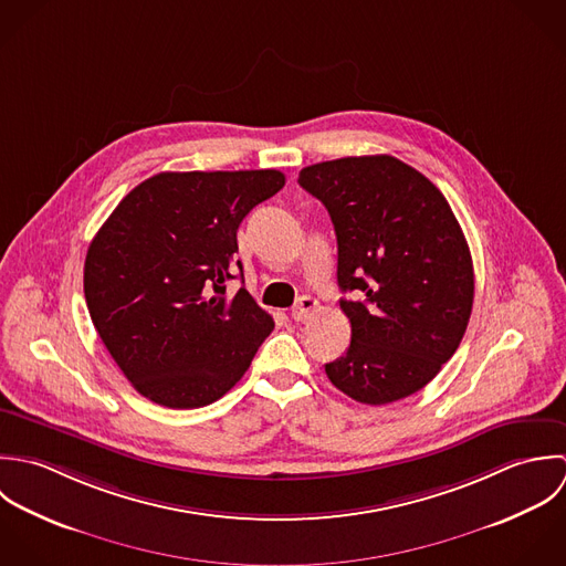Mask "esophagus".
I'll return each instance as SVG.
<instances>
[{
  "instance_id": "1",
  "label": "esophagus",
  "mask_w": 566,
  "mask_h": 566,
  "mask_svg": "<svg viewBox=\"0 0 566 566\" xmlns=\"http://www.w3.org/2000/svg\"><path fill=\"white\" fill-rule=\"evenodd\" d=\"M315 311H317V300H313L311 295H304V297H300L297 304L293 306L291 317H293L295 322H304V319H308Z\"/></svg>"
}]
</instances>
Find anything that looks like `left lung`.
Returning <instances> with one entry per match:
<instances>
[{
	"label": "left lung",
	"mask_w": 566,
	"mask_h": 566,
	"mask_svg": "<svg viewBox=\"0 0 566 566\" xmlns=\"http://www.w3.org/2000/svg\"><path fill=\"white\" fill-rule=\"evenodd\" d=\"M337 233V282L349 319L347 352L326 365L331 382L363 405H389L429 385L465 333L474 273L444 195L391 155L306 166Z\"/></svg>",
	"instance_id": "8db88e82"
}]
</instances>
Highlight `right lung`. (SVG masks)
Here are the masks:
<instances>
[{
    "instance_id": "right-lung-1",
    "label": "right lung",
    "mask_w": 566,
    "mask_h": 566,
    "mask_svg": "<svg viewBox=\"0 0 566 566\" xmlns=\"http://www.w3.org/2000/svg\"><path fill=\"white\" fill-rule=\"evenodd\" d=\"M286 184L280 170L159 172L94 235L85 300L130 385L170 409L212 405L249 369L273 319L240 289L235 231ZM242 277V273H240Z\"/></svg>"
}]
</instances>
